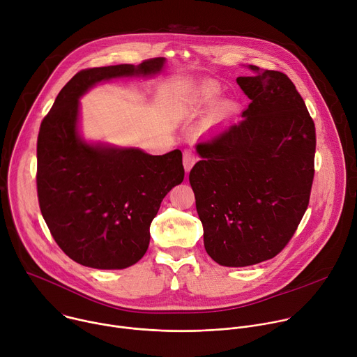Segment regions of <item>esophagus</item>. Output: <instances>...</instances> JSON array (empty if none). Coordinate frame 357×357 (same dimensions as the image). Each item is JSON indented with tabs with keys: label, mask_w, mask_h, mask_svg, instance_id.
I'll return each mask as SVG.
<instances>
[{
	"label": "esophagus",
	"mask_w": 357,
	"mask_h": 357,
	"mask_svg": "<svg viewBox=\"0 0 357 357\" xmlns=\"http://www.w3.org/2000/svg\"><path fill=\"white\" fill-rule=\"evenodd\" d=\"M196 161H197V157L193 154L192 149H185L183 151V167H185L186 172H189L192 169V167L195 165Z\"/></svg>",
	"instance_id": "esophagus-1"
}]
</instances>
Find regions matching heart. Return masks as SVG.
Listing matches in <instances>:
<instances>
[{"instance_id": "b5f03b06", "label": "heart", "mask_w": 357, "mask_h": 357, "mask_svg": "<svg viewBox=\"0 0 357 357\" xmlns=\"http://www.w3.org/2000/svg\"><path fill=\"white\" fill-rule=\"evenodd\" d=\"M219 96H220L219 84L215 82H205L199 84L197 87H195L192 91H189V94L182 100L181 109L186 113L195 114L203 109L212 106ZM236 110H237V106L236 103H233V101L230 100L222 101V103L212 112L211 123L227 120L236 113Z\"/></svg>"}]
</instances>
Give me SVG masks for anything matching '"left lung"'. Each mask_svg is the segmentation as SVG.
<instances>
[{"label": "left lung", "instance_id": "1", "mask_svg": "<svg viewBox=\"0 0 357 357\" xmlns=\"http://www.w3.org/2000/svg\"><path fill=\"white\" fill-rule=\"evenodd\" d=\"M237 77L251 100L243 120L196 145L189 174L203 243L220 266L247 267L275 257L308 208L315 124L289 77L248 66Z\"/></svg>", "mask_w": 357, "mask_h": 357}]
</instances>
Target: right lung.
<instances>
[{"label": "right lung", "mask_w": 357, "mask_h": 357, "mask_svg": "<svg viewBox=\"0 0 357 357\" xmlns=\"http://www.w3.org/2000/svg\"><path fill=\"white\" fill-rule=\"evenodd\" d=\"M165 58L84 69L58 94L40 123L36 186L42 216L73 261L123 270L142 259L149 226L167 193L183 181L182 152L149 155L138 148L89 144L79 134V98L119 77L152 76Z\"/></svg>", "instance_id": "add662e5"}]
</instances>
